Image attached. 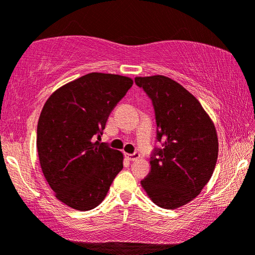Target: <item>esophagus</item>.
<instances>
[{"label": "esophagus", "mask_w": 255, "mask_h": 255, "mask_svg": "<svg viewBox=\"0 0 255 255\" xmlns=\"http://www.w3.org/2000/svg\"><path fill=\"white\" fill-rule=\"evenodd\" d=\"M127 155V157L128 160H131V162H133V160H136L138 158H140V154L139 152H134V154H125Z\"/></svg>", "instance_id": "obj_1"}]
</instances>
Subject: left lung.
Listing matches in <instances>:
<instances>
[{"mask_svg": "<svg viewBox=\"0 0 255 255\" xmlns=\"http://www.w3.org/2000/svg\"><path fill=\"white\" fill-rule=\"evenodd\" d=\"M152 101L157 140L150 173L141 186L156 205L174 210L201 194L212 177L219 152L218 134L209 114L191 93L170 77H135Z\"/></svg>", "mask_w": 255, "mask_h": 255, "instance_id": "1", "label": "left lung"}]
</instances>
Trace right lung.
<instances>
[{
	"label": "right lung",
	"mask_w": 255,
	"mask_h": 255,
	"mask_svg": "<svg viewBox=\"0 0 255 255\" xmlns=\"http://www.w3.org/2000/svg\"><path fill=\"white\" fill-rule=\"evenodd\" d=\"M133 80L90 73L62 85L43 106L37 152L56 197L72 209L89 211L104 201L123 168V154L95 141Z\"/></svg>",
	"instance_id": "right-lung-1"
}]
</instances>
